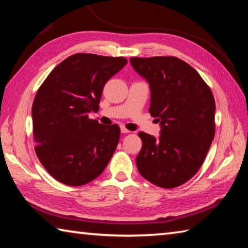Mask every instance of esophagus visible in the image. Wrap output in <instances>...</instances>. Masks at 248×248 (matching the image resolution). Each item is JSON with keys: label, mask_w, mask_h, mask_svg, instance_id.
Masks as SVG:
<instances>
[{"label": "esophagus", "mask_w": 248, "mask_h": 248, "mask_svg": "<svg viewBox=\"0 0 248 248\" xmlns=\"http://www.w3.org/2000/svg\"><path fill=\"white\" fill-rule=\"evenodd\" d=\"M120 131H121V133H129V132H130L129 130L125 129L124 127H121V128H120Z\"/></svg>", "instance_id": "esophagus-1"}]
</instances>
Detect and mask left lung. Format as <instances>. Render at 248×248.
I'll list each match as a JSON object with an SVG mask.
<instances>
[{
    "label": "left lung",
    "instance_id": "left-lung-1",
    "mask_svg": "<svg viewBox=\"0 0 248 248\" xmlns=\"http://www.w3.org/2000/svg\"><path fill=\"white\" fill-rule=\"evenodd\" d=\"M130 63L149 83V111L161 127L158 138L138 134V170L158 187L180 186L198 171L215 138L212 92L194 68L175 57L131 58Z\"/></svg>",
    "mask_w": 248,
    "mask_h": 248
}]
</instances>
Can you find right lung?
<instances>
[{
  "label": "right lung",
  "mask_w": 248,
  "mask_h": 248,
  "mask_svg": "<svg viewBox=\"0 0 248 248\" xmlns=\"http://www.w3.org/2000/svg\"><path fill=\"white\" fill-rule=\"evenodd\" d=\"M127 59L77 53L45 79L31 108L36 154L58 182L82 186L103 173L118 145V124L90 119L99 109L105 84Z\"/></svg>",
  "instance_id": "right-lung-1"
}]
</instances>
